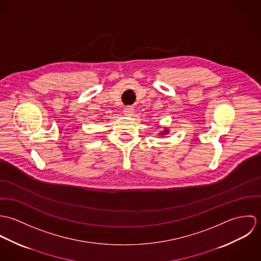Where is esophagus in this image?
Returning a JSON list of instances; mask_svg holds the SVG:
<instances>
[{"label": "esophagus", "instance_id": "esophagus-1", "mask_svg": "<svg viewBox=\"0 0 261 261\" xmlns=\"http://www.w3.org/2000/svg\"><path fill=\"white\" fill-rule=\"evenodd\" d=\"M124 114L125 115H127V116H132L134 113H135V109L133 108V107H126L125 109H124Z\"/></svg>", "mask_w": 261, "mask_h": 261}]
</instances>
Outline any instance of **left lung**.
Segmentation results:
<instances>
[{
	"label": "left lung",
	"mask_w": 261,
	"mask_h": 261,
	"mask_svg": "<svg viewBox=\"0 0 261 261\" xmlns=\"http://www.w3.org/2000/svg\"><path fill=\"white\" fill-rule=\"evenodd\" d=\"M170 133V130H169V128H167V127H165L164 128V130H162L161 133H159V135L161 136V137H165L166 135H168Z\"/></svg>",
	"instance_id": "8db88e82"
}]
</instances>
